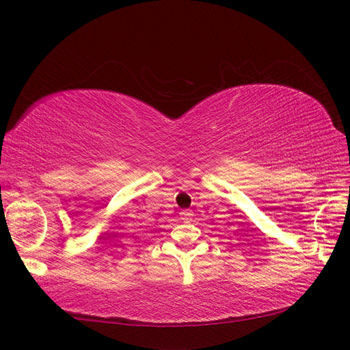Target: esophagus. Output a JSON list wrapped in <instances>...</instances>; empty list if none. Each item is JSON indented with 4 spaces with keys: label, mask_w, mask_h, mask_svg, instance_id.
I'll list each match as a JSON object with an SVG mask.
<instances>
[{
    "label": "esophagus",
    "mask_w": 350,
    "mask_h": 350,
    "mask_svg": "<svg viewBox=\"0 0 350 350\" xmlns=\"http://www.w3.org/2000/svg\"><path fill=\"white\" fill-rule=\"evenodd\" d=\"M179 216H181L183 220L188 221L189 219H191V216H193V211L191 210H181V211H179Z\"/></svg>",
    "instance_id": "34e87169"
}]
</instances>
